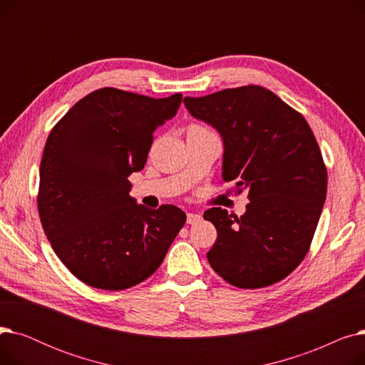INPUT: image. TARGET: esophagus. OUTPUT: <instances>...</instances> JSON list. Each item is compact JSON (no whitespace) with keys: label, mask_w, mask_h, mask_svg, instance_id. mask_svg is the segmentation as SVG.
Returning a JSON list of instances; mask_svg holds the SVG:
<instances>
[{"label":"esophagus","mask_w":365,"mask_h":365,"mask_svg":"<svg viewBox=\"0 0 365 365\" xmlns=\"http://www.w3.org/2000/svg\"><path fill=\"white\" fill-rule=\"evenodd\" d=\"M201 220V215L198 213H187V223L189 225H195Z\"/></svg>","instance_id":"1"}]
</instances>
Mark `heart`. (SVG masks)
Returning <instances> with one entry per match:
<instances>
[{"label": "heart", "mask_w": 365, "mask_h": 365, "mask_svg": "<svg viewBox=\"0 0 365 365\" xmlns=\"http://www.w3.org/2000/svg\"><path fill=\"white\" fill-rule=\"evenodd\" d=\"M190 128H204V127H200V125H194V127H190Z\"/></svg>", "instance_id": "b5f03b06"}]
</instances>
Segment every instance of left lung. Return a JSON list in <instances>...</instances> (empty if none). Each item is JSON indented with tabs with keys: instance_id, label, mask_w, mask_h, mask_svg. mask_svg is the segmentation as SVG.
<instances>
[{
	"instance_id": "obj_1",
	"label": "left lung",
	"mask_w": 365,
	"mask_h": 365,
	"mask_svg": "<svg viewBox=\"0 0 365 365\" xmlns=\"http://www.w3.org/2000/svg\"><path fill=\"white\" fill-rule=\"evenodd\" d=\"M194 118L223 140L222 178L248 190L238 219L213 207L217 229L208 263L238 289H262L290 275L309 250L327 197V168L303 115L260 86L185 98Z\"/></svg>"
}]
</instances>
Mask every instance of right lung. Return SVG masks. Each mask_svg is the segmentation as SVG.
I'll use <instances>...</instances> for the list:
<instances>
[{
  "instance_id": "right-lung-1",
  "label": "right lung",
  "mask_w": 365,
  "mask_h": 365,
  "mask_svg": "<svg viewBox=\"0 0 365 365\" xmlns=\"http://www.w3.org/2000/svg\"><path fill=\"white\" fill-rule=\"evenodd\" d=\"M164 99L99 88L76 102L46 142L38 213L61 262L84 284L125 290L155 272L186 222L179 207L146 208L128 176L148 158L153 131L176 115Z\"/></svg>"
}]
</instances>
